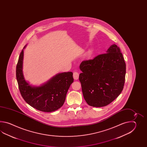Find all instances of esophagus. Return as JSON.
Listing matches in <instances>:
<instances>
[{
  "mask_svg": "<svg viewBox=\"0 0 147 147\" xmlns=\"http://www.w3.org/2000/svg\"><path fill=\"white\" fill-rule=\"evenodd\" d=\"M73 77H74V79H75V80H78V78H79V73L77 72H74Z\"/></svg>",
  "mask_w": 147,
  "mask_h": 147,
  "instance_id": "34e87169",
  "label": "esophagus"
}]
</instances>
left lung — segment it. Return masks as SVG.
<instances>
[{"instance_id": "1", "label": "left lung", "mask_w": 147, "mask_h": 147, "mask_svg": "<svg viewBox=\"0 0 147 147\" xmlns=\"http://www.w3.org/2000/svg\"><path fill=\"white\" fill-rule=\"evenodd\" d=\"M125 66L120 49L115 44L106 53L82 61L79 79L84 100L89 106H106L119 96L125 84Z\"/></svg>"}]
</instances>
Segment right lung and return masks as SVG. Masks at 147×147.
Masks as SVG:
<instances>
[{
  "label": "right lung",
  "instance_id": "1",
  "mask_svg": "<svg viewBox=\"0 0 147 147\" xmlns=\"http://www.w3.org/2000/svg\"><path fill=\"white\" fill-rule=\"evenodd\" d=\"M23 49L16 66V78L23 99L30 106L42 112L50 113L59 109L65 102L67 91L74 82L73 73L58 74L40 86H32L25 80L22 73Z\"/></svg>",
  "mask_w": 147,
  "mask_h": 147
}]
</instances>
